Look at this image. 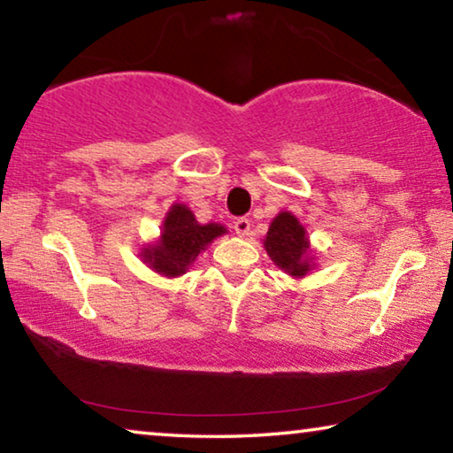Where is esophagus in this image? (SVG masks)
Masks as SVG:
<instances>
[{
    "label": "esophagus",
    "instance_id": "34e87169",
    "mask_svg": "<svg viewBox=\"0 0 453 453\" xmlns=\"http://www.w3.org/2000/svg\"><path fill=\"white\" fill-rule=\"evenodd\" d=\"M234 229H235V234L244 238V235L250 234V219H248V218H238V219L234 221Z\"/></svg>",
    "mask_w": 453,
    "mask_h": 453
}]
</instances>
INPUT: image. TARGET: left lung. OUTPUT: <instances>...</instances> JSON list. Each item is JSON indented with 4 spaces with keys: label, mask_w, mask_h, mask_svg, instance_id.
Instances as JSON below:
<instances>
[{
    "label": "left lung",
    "mask_w": 453,
    "mask_h": 453,
    "mask_svg": "<svg viewBox=\"0 0 453 453\" xmlns=\"http://www.w3.org/2000/svg\"><path fill=\"white\" fill-rule=\"evenodd\" d=\"M266 254L273 258L281 271H288L293 277H302L310 271L305 252H308V238L305 229L291 213H279L269 227L265 240Z\"/></svg>",
    "instance_id": "8db88e82"
}]
</instances>
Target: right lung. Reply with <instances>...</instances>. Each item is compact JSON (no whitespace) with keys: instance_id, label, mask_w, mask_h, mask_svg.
<instances>
[{"instance_id":"obj_1","label":"right lung","mask_w":453,"mask_h":453,"mask_svg":"<svg viewBox=\"0 0 453 453\" xmlns=\"http://www.w3.org/2000/svg\"><path fill=\"white\" fill-rule=\"evenodd\" d=\"M226 234V227L219 224L201 226L195 219L193 211L184 205H174L168 218L164 219V232L160 244L145 250V260L157 273L176 277L188 269V265L205 250L209 242Z\"/></svg>"}]
</instances>
